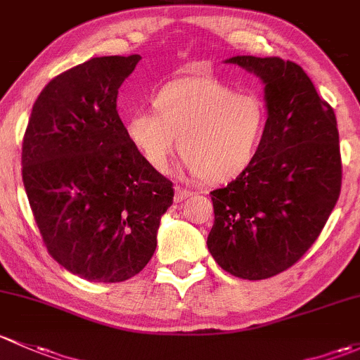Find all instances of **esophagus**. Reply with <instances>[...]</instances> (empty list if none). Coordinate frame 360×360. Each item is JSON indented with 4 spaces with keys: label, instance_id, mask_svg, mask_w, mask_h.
Returning a JSON list of instances; mask_svg holds the SVG:
<instances>
[{
    "label": "esophagus",
    "instance_id": "34e87169",
    "mask_svg": "<svg viewBox=\"0 0 360 360\" xmlns=\"http://www.w3.org/2000/svg\"><path fill=\"white\" fill-rule=\"evenodd\" d=\"M191 195H192V192L187 191V188H181V187L175 188V202L185 201V199L191 198Z\"/></svg>",
    "mask_w": 360,
    "mask_h": 360
}]
</instances>
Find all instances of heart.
<instances>
[{"mask_svg": "<svg viewBox=\"0 0 360 360\" xmlns=\"http://www.w3.org/2000/svg\"><path fill=\"white\" fill-rule=\"evenodd\" d=\"M154 110H135L124 133L133 149L158 173L169 169L179 150L187 168L207 184L239 175L257 154L266 121L263 102L210 76H184L166 83Z\"/></svg>", "mask_w": 360, "mask_h": 360, "instance_id": "heart-1", "label": "heart"}]
</instances>
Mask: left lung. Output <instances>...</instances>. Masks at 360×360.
<instances>
[{
  "instance_id": "8db88e82",
  "label": "left lung",
  "mask_w": 360,
  "mask_h": 360,
  "mask_svg": "<svg viewBox=\"0 0 360 360\" xmlns=\"http://www.w3.org/2000/svg\"><path fill=\"white\" fill-rule=\"evenodd\" d=\"M265 84L266 123L257 154L236 180L211 192L207 250L240 279L295 265L324 229L342 191L335 110L305 70L279 57L227 58Z\"/></svg>"
}]
</instances>
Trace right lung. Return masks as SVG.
I'll list each match as a JSON object with an SVG mask.
<instances>
[{
  "label": "right lung",
  "mask_w": 360,
  "mask_h": 360,
  "mask_svg": "<svg viewBox=\"0 0 360 360\" xmlns=\"http://www.w3.org/2000/svg\"><path fill=\"white\" fill-rule=\"evenodd\" d=\"M140 55L58 74L32 105L22 180L48 253L91 283H121L153 258L173 184L133 149L117 90Z\"/></svg>",
  "instance_id": "right-lung-1"
}]
</instances>
